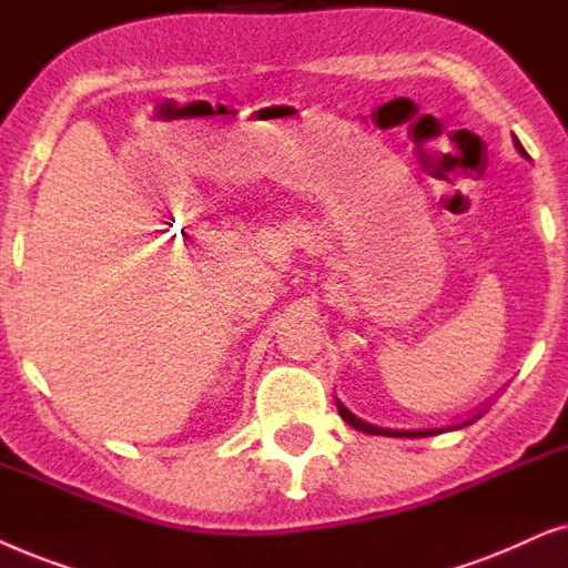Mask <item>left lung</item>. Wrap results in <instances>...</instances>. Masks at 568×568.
Masks as SVG:
<instances>
[{
	"label": "left lung",
	"instance_id": "left-lung-1",
	"mask_svg": "<svg viewBox=\"0 0 568 568\" xmlns=\"http://www.w3.org/2000/svg\"><path fill=\"white\" fill-rule=\"evenodd\" d=\"M514 145H517V150L521 155H527L525 153V148L519 145V140H514ZM337 403V413H339V418H343L347 426H353L355 430H363V434H374V436H395V438H423V436H436V434H444V430H455V428H465V426H470V423H475L480 418V415H475V418H470V420H463V423H457V426H452V428H420V430H397V428H382V426H374V423H366V420H361L358 415H353L351 410H347V407L339 403V399H335Z\"/></svg>",
	"mask_w": 568,
	"mask_h": 568
}]
</instances>
